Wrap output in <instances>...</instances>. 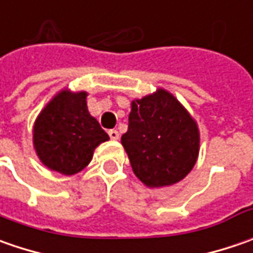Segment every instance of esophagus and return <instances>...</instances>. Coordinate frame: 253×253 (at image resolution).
<instances>
[{"mask_svg": "<svg viewBox=\"0 0 253 253\" xmlns=\"http://www.w3.org/2000/svg\"><path fill=\"white\" fill-rule=\"evenodd\" d=\"M108 135H110V138H111L112 141H118L120 139V133L117 129H110L108 131Z\"/></svg>", "mask_w": 253, "mask_h": 253, "instance_id": "1", "label": "esophagus"}]
</instances>
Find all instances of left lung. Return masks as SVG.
Listing matches in <instances>:
<instances>
[{"label": "left lung", "mask_w": 253, "mask_h": 253, "mask_svg": "<svg viewBox=\"0 0 253 253\" xmlns=\"http://www.w3.org/2000/svg\"><path fill=\"white\" fill-rule=\"evenodd\" d=\"M121 143L135 176L148 187H165L183 180L194 168L200 132L179 100L159 88L132 101Z\"/></svg>", "instance_id": "obj_1"}]
</instances>
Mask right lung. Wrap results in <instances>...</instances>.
Segmentation results:
<instances>
[{
  "mask_svg": "<svg viewBox=\"0 0 253 253\" xmlns=\"http://www.w3.org/2000/svg\"><path fill=\"white\" fill-rule=\"evenodd\" d=\"M87 92L62 90L38 115L34 148L41 162L66 176L76 174L91 162L94 149L110 136L90 115Z\"/></svg>",
  "mask_w": 253,
  "mask_h": 253,
  "instance_id": "right-lung-1",
  "label": "right lung"
}]
</instances>
